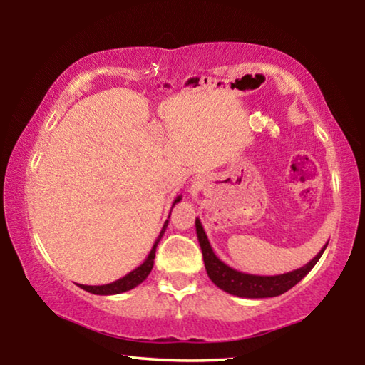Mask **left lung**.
I'll list each match as a JSON object with an SVG mask.
<instances>
[{
  "label": "left lung",
  "instance_id": "1",
  "mask_svg": "<svg viewBox=\"0 0 365 365\" xmlns=\"http://www.w3.org/2000/svg\"><path fill=\"white\" fill-rule=\"evenodd\" d=\"M195 225L209 279L212 280L215 287H219L220 289L233 296H240V298H274V296H280L288 292L289 288H293L296 283L301 282L312 270L320 256L324 255L327 245H329V242H327L324 248L317 252L316 257L299 269L280 275H252L235 270L224 261H220L214 252L211 243H209L201 220L196 219Z\"/></svg>",
  "mask_w": 365,
  "mask_h": 365
}]
</instances>
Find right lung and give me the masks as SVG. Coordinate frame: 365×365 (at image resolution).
<instances>
[{
  "mask_svg": "<svg viewBox=\"0 0 365 365\" xmlns=\"http://www.w3.org/2000/svg\"><path fill=\"white\" fill-rule=\"evenodd\" d=\"M182 200V196H177L175 201L172 202V207H174L178 201ZM170 207V211H172ZM169 217H170V212H169ZM169 217L168 220L164 222L163 225V230H160L159 237L156 238V242H154L153 248L150 251V255H148V257L143 261V264L138 265L137 269L128 272V274L125 277H122V279L115 280L113 283H108V285H78L82 289H85V292L88 293H93V294H101V296H109V294H119V293H125L128 292V289H132L135 287H138L141 282L146 280V277L150 275V272L153 269L154 265V256H156V248H158V243L160 242V238H163V235L165 232V228H168L169 225Z\"/></svg>",
  "mask_w": 365,
  "mask_h": 365,
  "instance_id": "right-lung-1",
  "label": "right lung"
}]
</instances>
